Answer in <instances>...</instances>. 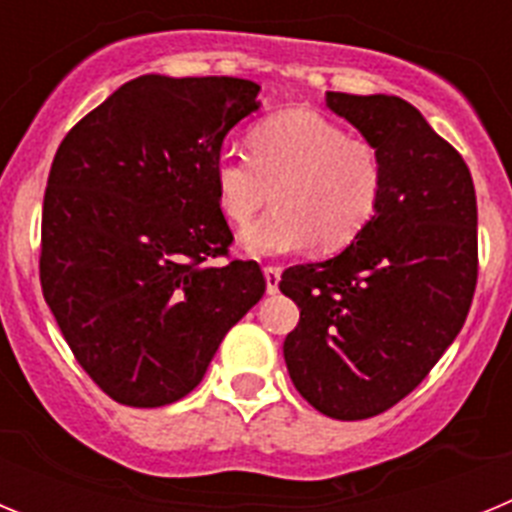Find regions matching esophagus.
<instances>
[{
	"instance_id": "1",
	"label": "esophagus",
	"mask_w": 512,
	"mask_h": 512,
	"mask_svg": "<svg viewBox=\"0 0 512 512\" xmlns=\"http://www.w3.org/2000/svg\"><path fill=\"white\" fill-rule=\"evenodd\" d=\"M264 277H266V292L274 295L279 289V279H282V269L279 266H264Z\"/></svg>"
}]
</instances>
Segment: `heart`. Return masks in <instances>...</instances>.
<instances>
[{
  "label": "heart",
  "mask_w": 512,
  "mask_h": 512,
  "mask_svg": "<svg viewBox=\"0 0 512 512\" xmlns=\"http://www.w3.org/2000/svg\"><path fill=\"white\" fill-rule=\"evenodd\" d=\"M217 205L246 225L274 200V212L248 225V256H284L312 246L341 251L369 225L382 194V164L366 140L310 110L266 117L248 133V156L223 151L212 166Z\"/></svg>",
  "instance_id": "b5f03b06"
}]
</instances>
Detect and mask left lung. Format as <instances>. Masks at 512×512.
<instances>
[{"mask_svg":"<svg viewBox=\"0 0 512 512\" xmlns=\"http://www.w3.org/2000/svg\"><path fill=\"white\" fill-rule=\"evenodd\" d=\"M325 104L377 151L382 194L346 251L282 274L300 307L284 361L312 408L364 420L410 395L459 336L477 287V197L464 158L410 102L328 92Z\"/></svg>","mask_w":512,"mask_h":512,"instance_id":"1","label":"left lung"}]
</instances>
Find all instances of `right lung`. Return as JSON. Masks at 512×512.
<instances>
[{
	"mask_svg": "<svg viewBox=\"0 0 512 512\" xmlns=\"http://www.w3.org/2000/svg\"><path fill=\"white\" fill-rule=\"evenodd\" d=\"M233 76L122 84L61 140L43 200L40 284L81 369L130 408L182 400L230 328L261 300L233 243L212 166L259 110Z\"/></svg>",
	"mask_w": 512,
	"mask_h": 512,
	"instance_id": "right-lung-1",
	"label": "right lung"
}]
</instances>
